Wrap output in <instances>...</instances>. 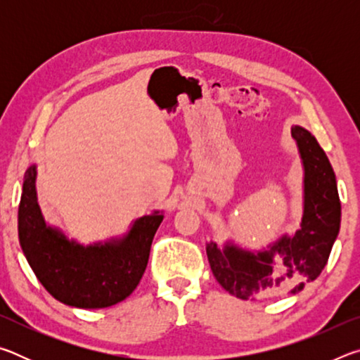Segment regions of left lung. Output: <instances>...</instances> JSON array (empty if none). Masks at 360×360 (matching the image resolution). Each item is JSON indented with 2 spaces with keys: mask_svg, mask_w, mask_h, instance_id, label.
<instances>
[{
  "mask_svg": "<svg viewBox=\"0 0 360 360\" xmlns=\"http://www.w3.org/2000/svg\"><path fill=\"white\" fill-rule=\"evenodd\" d=\"M303 167V214L294 235L284 233L262 249H246L229 240L206 243L217 283L241 300L298 294L327 265L341 222L333 168L307 129L290 127Z\"/></svg>",
  "mask_w": 360,
  "mask_h": 360,
  "instance_id": "obj_1",
  "label": "left lung"
}]
</instances>
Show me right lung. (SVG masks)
I'll use <instances>...</instances> for the list:
<instances>
[{"instance_id": "1", "label": "right lung", "mask_w": 360, "mask_h": 360, "mask_svg": "<svg viewBox=\"0 0 360 360\" xmlns=\"http://www.w3.org/2000/svg\"><path fill=\"white\" fill-rule=\"evenodd\" d=\"M163 211L133 221L127 233L82 245L46 222L36 193V165L28 167L19 205V240L46 290L68 307L96 309L125 300L141 281Z\"/></svg>"}]
</instances>
